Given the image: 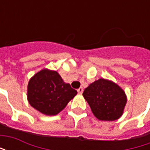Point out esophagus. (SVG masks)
<instances>
[{"label":"esophagus","instance_id":"1","mask_svg":"<svg viewBox=\"0 0 150 150\" xmlns=\"http://www.w3.org/2000/svg\"><path fill=\"white\" fill-rule=\"evenodd\" d=\"M77 91H78L79 94H82V93H83V88H79L78 90H77Z\"/></svg>","mask_w":150,"mask_h":150}]
</instances>
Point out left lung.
I'll use <instances>...</instances> for the list:
<instances>
[{"instance_id": "left-lung-1", "label": "left lung", "mask_w": 150, "mask_h": 150, "mask_svg": "<svg viewBox=\"0 0 150 150\" xmlns=\"http://www.w3.org/2000/svg\"><path fill=\"white\" fill-rule=\"evenodd\" d=\"M97 119L112 121L120 118L127 102L125 91L112 82L100 79L83 93Z\"/></svg>"}]
</instances>
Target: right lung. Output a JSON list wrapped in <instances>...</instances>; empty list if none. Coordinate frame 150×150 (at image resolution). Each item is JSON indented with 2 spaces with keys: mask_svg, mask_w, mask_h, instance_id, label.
Masks as SVG:
<instances>
[{
  "mask_svg": "<svg viewBox=\"0 0 150 150\" xmlns=\"http://www.w3.org/2000/svg\"><path fill=\"white\" fill-rule=\"evenodd\" d=\"M77 94L65 83L59 73L44 69L34 75L28 83L27 98L32 107L48 116H54Z\"/></svg>",
  "mask_w": 150,
  "mask_h": 150,
  "instance_id": "right-lung-1",
  "label": "right lung"
}]
</instances>
